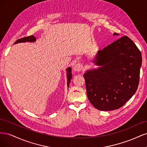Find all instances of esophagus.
<instances>
[{"label": "esophagus", "instance_id": "esophagus-1", "mask_svg": "<svg viewBox=\"0 0 147 147\" xmlns=\"http://www.w3.org/2000/svg\"><path fill=\"white\" fill-rule=\"evenodd\" d=\"M82 69V65L80 64H76L73 67V70L75 72H80Z\"/></svg>", "mask_w": 147, "mask_h": 147}]
</instances>
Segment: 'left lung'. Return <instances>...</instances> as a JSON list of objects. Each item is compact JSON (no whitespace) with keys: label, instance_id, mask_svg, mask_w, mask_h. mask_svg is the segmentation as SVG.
Segmentation results:
<instances>
[{"label":"left lung","instance_id":"obj_1","mask_svg":"<svg viewBox=\"0 0 147 147\" xmlns=\"http://www.w3.org/2000/svg\"><path fill=\"white\" fill-rule=\"evenodd\" d=\"M142 62L140 50L127 36L98 51L93 63L99 67L83 75L92 105L102 111H111L125 104L137 90Z\"/></svg>","mask_w":147,"mask_h":147}]
</instances>
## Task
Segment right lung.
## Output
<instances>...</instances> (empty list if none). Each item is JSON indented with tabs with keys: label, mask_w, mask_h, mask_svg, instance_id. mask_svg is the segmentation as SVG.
Wrapping results in <instances>:
<instances>
[{
	"label": "right lung",
	"mask_w": 147,
	"mask_h": 147,
	"mask_svg": "<svg viewBox=\"0 0 147 147\" xmlns=\"http://www.w3.org/2000/svg\"><path fill=\"white\" fill-rule=\"evenodd\" d=\"M36 41V38L34 35H31V36L26 37L24 38H21L20 39L17 40L14 43V44L18 43H24V42H35ZM67 70V86L69 88V84L71 80V78L72 77V68L68 67L66 69Z\"/></svg>",
	"instance_id": "obj_1"
}]
</instances>
